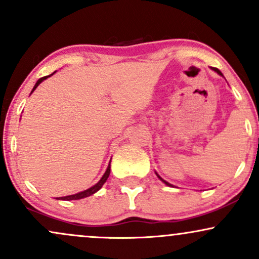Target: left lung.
<instances>
[{
	"instance_id": "left-lung-1",
	"label": "left lung",
	"mask_w": 259,
	"mask_h": 259,
	"mask_svg": "<svg viewBox=\"0 0 259 259\" xmlns=\"http://www.w3.org/2000/svg\"><path fill=\"white\" fill-rule=\"evenodd\" d=\"M213 69H214V70H215V72H217V73H218V74H221V75H223V74H222V72H221V70H219V69H217V68H213ZM157 177H158V178H159V179L163 181V183H164V184H167V185H168V186H171V185H170V184H169V183H167V181H165V180H163V179H162V178H160L158 174H157Z\"/></svg>"
}]
</instances>
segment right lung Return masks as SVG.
Returning a JSON list of instances; mask_svg holds the SVG:
<instances>
[{
  "instance_id": "add662e5",
  "label": "right lung",
  "mask_w": 259,
  "mask_h": 259,
  "mask_svg": "<svg viewBox=\"0 0 259 259\" xmlns=\"http://www.w3.org/2000/svg\"><path fill=\"white\" fill-rule=\"evenodd\" d=\"M52 75V74H51ZM50 75H47V76H42V78H40L36 81V84H35V86H34V89H32V91L35 90V89L37 88L38 86V84H40L41 81H44L45 79H47L49 78ZM31 91V92H32ZM109 173H111V163H109V165H108V168H107V170H106V173L103 174V177L101 178V180L99 181V183L96 184V185H94L92 187H90V189H88V190H85V191H81V192H79V194H75V195H70V196H65V197H59V200H65V201H70V200H80V198H85V197H89V196H91V195H94L95 192H97L99 191V190L101 189V187H102V185L103 184L106 183V180L108 179V177H109Z\"/></svg>"
}]
</instances>
